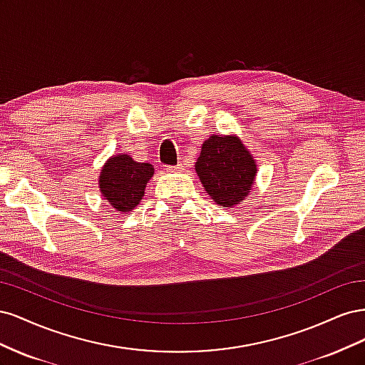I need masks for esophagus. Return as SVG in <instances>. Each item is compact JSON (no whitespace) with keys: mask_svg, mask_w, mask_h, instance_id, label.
<instances>
[{"mask_svg":"<svg viewBox=\"0 0 365 365\" xmlns=\"http://www.w3.org/2000/svg\"><path fill=\"white\" fill-rule=\"evenodd\" d=\"M184 165L182 164H176V165H165V170L168 172H181Z\"/></svg>","mask_w":365,"mask_h":365,"instance_id":"1","label":"esophagus"}]
</instances>
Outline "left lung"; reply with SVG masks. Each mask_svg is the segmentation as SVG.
<instances>
[{
    "label": "left lung",
    "instance_id": "obj_1",
    "mask_svg": "<svg viewBox=\"0 0 365 365\" xmlns=\"http://www.w3.org/2000/svg\"><path fill=\"white\" fill-rule=\"evenodd\" d=\"M195 170L216 204L233 207L250 193L257 164L237 137L213 134L202 143Z\"/></svg>",
    "mask_w": 365,
    "mask_h": 365
}]
</instances>
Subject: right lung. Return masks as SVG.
Returning <instances> with one entry per match:
<instances>
[{"mask_svg":"<svg viewBox=\"0 0 365 365\" xmlns=\"http://www.w3.org/2000/svg\"><path fill=\"white\" fill-rule=\"evenodd\" d=\"M153 176V165L137 163L126 153L109 158L98 176V189L103 200L117 212H130L145 196L148 181Z\"/></svg>","mask_w":365,"mask_h":365,"instance_id":"right-lung-1","label":"right lung"}]
</instances>
